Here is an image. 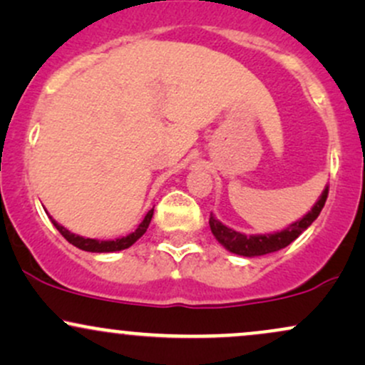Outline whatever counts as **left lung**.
Here are the masks:
<instances>
[{
  "label": "left lung",
  "instance_id": "1",
  "mask_svg": "<svg viewBox=\"0 0 365 365\" xmlns=\"http://www.w3.org/2000/svg\"><path fill=\"white\" fill-rule=\"evenodd\" d=\"M328 188L329 185H326L321 197L317 199V202L314 204L307 215L300 217V220H297L295 223H292L290 226H287L282 232L264 233V235H245V233L235 232L233 228H228V226L221 223L220 220H216V216L212 215V212L211 217H209V226H211V232L212 235L216 237V240L220 242L226 250H230V252L237 255L255 257V255L276 252V250H282L287 245H290L300 233L305 232V230L316 221V217L319 216L322 207H324L326 199H328Z\"/></svg>",
  "mask_w": 365,
  "mask_h": 365
}]
</instances>
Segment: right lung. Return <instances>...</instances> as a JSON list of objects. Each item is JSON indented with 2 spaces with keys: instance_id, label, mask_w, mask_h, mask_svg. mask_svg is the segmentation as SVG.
Returning a JSON list of instances; mask_svg holds the SVG:
<instances>
[{
  "instance_id": "add662e5",
  "label": "right lung",
  "mask_w": 365,
  "mask_h": 365,
  "mask_svg": "<svg viewBox=\"0 0 365 365\" xmlns=\"http://www.w3.org/2000/svg\"><path fill=\"white\" fill-rule=\"evenodd\" d=\"M153 215H154V207L150 209L148 215H145L144 220H142V223L137 226L135 232H132L127 237L115 238V240H96V238H83L81 235H75V233L68 232L65 226L58 225L53 217H51V221H53V225L56 226L58 232H60L61 235L70 242V244L78 247L81 250H86V252H116V250L128 249L130 245L135 244V242L139 240V238L144 235L145 232H148V226L150 223V220H153Z\"/></svg>"
}]
</instances>
